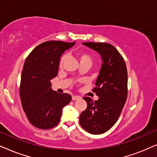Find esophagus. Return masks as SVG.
<instances>
[{
  "label": "esophagus",
  "mask_w": 157,
  "mask_h": 157,
  "mask_svg": "<svg viewBox=\"0 0 157 157\" xmlns=\"http://www.w3.org/2000/svg\"><path fill=\"white\" fill-rule=\"evenodd\" d=\"M80 97H79V96H77V95H72V100H78V99H80Z\"/></svg>",
  "instance_id": "obj_1"
}]
</instances>
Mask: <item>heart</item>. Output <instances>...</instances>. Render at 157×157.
<instances>
[{
    "instance_id": "1",
    "label": "heart",
    "mask_w": 157,
    "mask_h": 157,
    "mask_svg": "<svg viewBox=\"0 0 157 157\" xmlns=\"http://www.w3.org/2000/svg\"><path fill=\"white\" fill-rule=\"evenodd\" d=\"M77 56L80 63H89L91 64L92 62H93V57H92V55L90 54L87 53L86 52H79L77 54ZM66 58H67L66 54H64V55H63L62 57L59 62L60 67H62V64H63L64 62L65 61Z\"/></svg>"
}]
</instances>
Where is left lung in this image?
<instances>
[{"label":"left lung","mask_w":157,"mask_h":157,"mask_svg":"<svg viewBox=\"0 0 157 157\" xmlns=\"http://www.w3.org/2000/svg\"><path fill=\"white\" fill-rule=\"evenodd\" d=\"M95 50L102 59L101 68L93 92L98 97L93 101L84 97L87 108L80 114L81 126L92 134H101L109 130L118 120L127 98L128 75L124 58L110 44L84 42Z\"/></svg>","instance_id":"left-lung-1"}]
</instances>
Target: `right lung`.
<instances>
[{
    "label": "right lung",
    "mask_w": 157,
    "mask_h": 157,
    "mask_svg": "<svg viewBox=\"0 0 157 157\" xmlns=\"http://www.w3.org/2000/svg\"><path fill=\"white\" fill-rule=\"evenodd\" d=\"M75 42L49 41L33 49L24 62L20 85L23 109L33 126L49 129L59 124L62 110L72 100L67 93L52 89L51 80L57 75L62 54Z\"/></svg>",
    "instance_id": "right-lung-1"
}]
</instances>
